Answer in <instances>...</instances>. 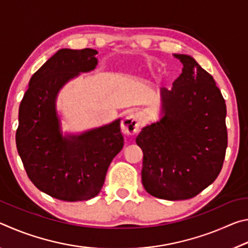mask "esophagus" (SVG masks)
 <instances>
[{
  "label": "esophagus",
  "mask_w": 248,
  "mask_h": 248,
  "mask_svg": "<svg viewBox=\"0 0 248 248\" xmlns=\"http://www.w3.org/2000/svg\"><path fill=\"white\" fill-rule=\"evenodd\" d=\"M141 118L139 114H130L121 123V129L127 136H134L140 129Z\"/></svg>",
  "instance_id": "obj_1"
}]
</instances>
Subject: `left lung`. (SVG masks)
Wrapping results in <instances>:
<instances>
[{
	"instance_id": "1",
	"label": "left lung",
	"mask_w": 248,
	"mask_h": 248,
	"mask_svg": "<svg viewBox=\"0 0 248 248\" xmlns=\"http://www.w3.org/2000/svg\"><path fill=\"white\" fill-rule=\"evenodd\" d=\"M183 72L162 87V119L142 129V183L150 195L186 200L215 182L228 146L225 100L211 74L186 54H174Z\"/></svg>"
}]
</instances>
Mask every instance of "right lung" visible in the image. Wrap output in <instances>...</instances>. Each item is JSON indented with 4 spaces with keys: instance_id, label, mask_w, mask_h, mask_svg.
<instances>
[{
    "instance_id": "add662e5",
    "label": "right lung",
    "mask_w": 248,
    "mask_h": 248,
    "mask_svg": "<svg viewBox=\"0 0 248 248\" xmlns=\"http://www.w3.org/2000/svg\"><path fill=\"white\" fill-rule=\"evenodd\" d=\"M97 51L61 49L32 75L19 106L16 146L31 183L53 198L83 201L102 190L108 166L124 146L120 120L63 138L56 112L59 90L97 64Z\"/></svg>"
}]
</instances>
